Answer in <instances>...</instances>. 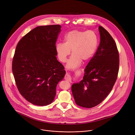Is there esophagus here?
I'll return each instance as SVG.
<instances>
[{
  "mask_svg": "<svg viewBox=\"0 0 135 135\" xmlns=\"http://www.w3.org/2000/svg\"><path fill=\"white\" fill-rule=\"evenodd\" d=\"M65 79L69 81H71V76H70V75L66 74L65 76Z\"/></svg>",
  "mask_w": 135,
  "mask_h": 135,
  "instance_id": "esophagus-1",
  "label": "esophagus"
}]
</instances>
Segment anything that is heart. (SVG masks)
<instances>
[{
  "mask_svg": "<svg viewBox=\"0 0 135 135\" xmlns=\"http://www.w3.org/2000/svg\"><path fill=\"white\" fill-rule=\"evenodd\" d=\"M64 41L56 44V54L59 61L65 63L71 50L72 55L67 64V68L70 69L79 66L81 60L88 61L92 58L98 44V37L92 30L71 31L65 35Z\"/></svg>",
  "mask_w": 135,
  "mask_h": 135,
  "instance_id": "heart-1",
  "label": "heart"
}]
</instances>
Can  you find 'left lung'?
<instances>
[{"label":"left lung","mask_w":135,"mask_h":135,"mask_svg":"<svg viewBox=\"0 0 135 135\" xmlns=\"http://www.w3.org/2000/svg\"><path fill=\"white\" fill-rule=\"evenodd\" d=\"M100 41L94 56L85 69L83 79L72 85L75 103L91 108L100 104L112 90L119 70V53L115 40L107 31L99 26Z\"/></svg>","instance_id":"left-lung-1"}]
</instances>
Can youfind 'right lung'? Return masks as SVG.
I'll list each match as a JSON object with an SVG mask.
<instances>
[{"instance_id":"add662e5","label":"right lung","mask_w":135,"mask_h":135,"mask_svg":"<svg viewBox=\"0 0 135 135\" xmlns=\"http://www.w3.org/2000/svg\"><path fill=\"white\" fill-rule=\"evenodd\" d=\"M60 25L38 26L25 35L16 46L12 72L17 89L27 101L45 106L56 96L64 67L56 58V43Z\"/></svg>"}]
</instances>
